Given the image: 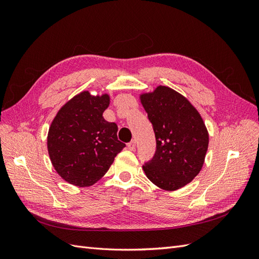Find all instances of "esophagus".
Returning <instances> with one entry per match:
<instances>
[{
    "instance_id": "esophagus-1",
    "label": "esophagus",
    "mask_w": 259,
    "mask_h": 259,
    "mask_svg": "<svg viewBox=\"0 0 259 259\" xmlns=\"http://www.w3.org/2000/svg\"><path fill=\"white\" fill-rule=\"evenodd\" d=\"M127 148H128V150L134 151L135 148H136V142H135V140H132L131 143H128L127 144Z\"/></svg>"
}]
</instances>
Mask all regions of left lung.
<instances>
[{
	"label": "left lung",
	"instance_id": "8db88e82",
	"mask_svg": "<svg viewBox=\"0 0 259 259\" xmlns=\"http://www.w3.org/2000/svg\"><path fill=\"white\" fill-rule=\"evenodd\" d=\"M153 125L156 151L143 166L160 189L175 191L191 183L205 161L208 132L200 112L182 94L165 85L139 94Z\"/></svg>",
	"mask_w": 259,
	"mask_h": 259
}]
</instances>
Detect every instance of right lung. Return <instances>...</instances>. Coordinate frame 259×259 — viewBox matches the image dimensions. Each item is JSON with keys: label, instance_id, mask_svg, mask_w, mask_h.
I'll return each instance as SVG.
<instances>
[{"label": "right lung", "instance_id": "1", "mask_svg": "<svg viewBox=\"0 0 259 259\" xmlns=\"http://www.w3.org/2000/svg\"><path fill=\"white\" fill-rule=\"evenodd\" d=\"M109 105V94L83 91L68 100L52 121L48 151L55 170L67 183L93 186L125 147L116 137L117 125L103 116Z\"/></svg>", "mask_w": 259, "mask_h": 259}]
</instances>
